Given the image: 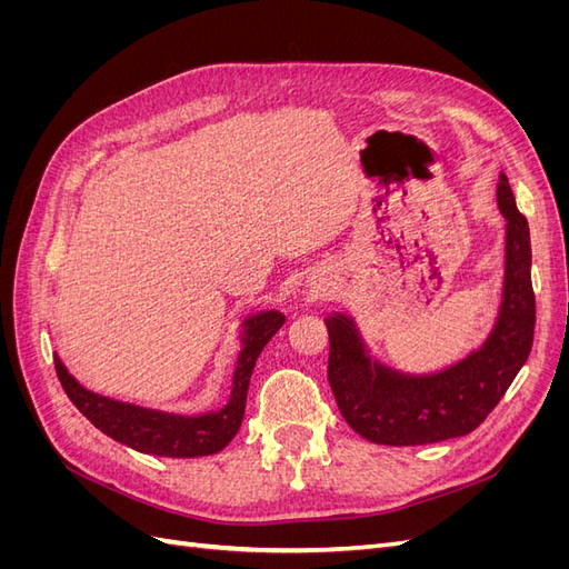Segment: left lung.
Returning a JSON list of instances; mask_svg holds the SVG:
<instances>
[{
	"instance_id": "8db88e82",
	"label": "left lung",
	"mask_w": 569,
	"mask_h": 569,
	"mask_svg": "<svg viewBox=\"0 0 569 569\" xmlns=\"http://www.w3.org/2000/svg\"><path fill=\"white\" fill-rule=\"evenodd\" d=\"M498 209L508 220L503 303L485 347L437 375L410 377L377 366L347 316L325 318L330 332V380L351 429L385 446H422L470 435L487 420L529 358L537 303L531 289L527 218L501 176Z\"/></svg>"
}]
</instances>
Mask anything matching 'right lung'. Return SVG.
<instances>
[{
    "mask_svg": "<svg viewBox=\"0 0 569 569\" xmlns=\"http://www.w3.org/2000/svg\"><path fill=\"white\" fill-rule=\"evenodd\" d=\"M284 316L278 311H268L261 316H253L244 322V349L237 358L234 382L228 406L218 412H206V416L184 418V416H170V412L147 410L140 406L111 401L107 396L92 393L80 387L73 375H68L61 358L54 356V368L59 375V382L68 399L88 418L97 429L109 435L111 439L130 446L134 451L153 453V456H168V458H197V456H211L226 449L234 439L244 420L247 408V393L251 372L258 356H261L266 343L272 335L280 330Z\"/></svg>",
    "mask_w": 569,
    "mask_h": 569,
    "instance_id": "1",
    "label": "right lung"
}]
</instances>
